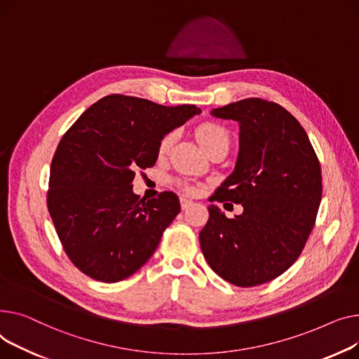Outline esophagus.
Wrapping results in <instances>:
<instances>
[{"mask_svg":"<svg viewBox=\"0 0 359 359\" xmlns=\"http://www.w3.org/2000/svg\"><path fill=\"white\" fill-rule=\"evenodd\" d=\"M180 203H181L182 210H185V208H188L189 205H191L194 201H193V200H189V198H187V197H181V198H180Z\"/></svg>","mask_w":359,"mask_h":359,"instance_id":"34e87169","label":"esophagus"}]
</instances>
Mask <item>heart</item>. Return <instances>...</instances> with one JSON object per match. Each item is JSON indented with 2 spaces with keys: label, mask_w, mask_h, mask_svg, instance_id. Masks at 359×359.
<instances>
[{
  "label": "heart",
  "mask_w": 359,
  "mask_h": 359,
  "mask_svg": "<svg viewBox=\"0 0 359 359\" xmlns=\"http://www.w3.org/2000/svg\"><path fill=\"white\" fill-rule=\"evenodd\" d=\"M196 136H197V140H198V143L201 144L204 151H207L208 147H212L213 144H216L219 142H229L227 132L222 128V126H219L216 123H203V124H200L197 130H196ZM174 137H175V133L166 135L159 143V151L165 152L168 147L171 146V143L174 142Z\"/></svg>",
  "instance_id": "b5f03b06"
}]
</instances>
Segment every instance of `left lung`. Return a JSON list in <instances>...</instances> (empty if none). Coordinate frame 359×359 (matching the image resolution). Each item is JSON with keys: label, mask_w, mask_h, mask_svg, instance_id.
Instances as JSON below:
<instances>
[{"label": "left lung", "mask_w": 359, "mask_h": 359, "mask_svg": "<svg viewBox=\"0 0 359 359\" xmlns=\"http://www.w3.org/2000/svg\"><path fill=\"white\" fill-rule=\"evenodd\" d=\"M210 114L239 124L235 170L216 196L242 204L243 213L227 219L210 204L200 246L223 280L259 285L300 257L322 201L320 163L302 124L276 102L245 98Z\"/></svg>", "instance_id": "8db88e82"}]
</instances>
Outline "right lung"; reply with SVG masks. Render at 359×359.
<instances>
[{"label": "right lung", "mask_w": 359, "mask_h": 359, "mask_svg": "<svg viewBox=\"0 0 359 359\" xmlns=\"http://www.w3.org/2000/svg\"><path fill=\"white\" fill-rule=\"evenodd\" d=\"M197 114L196 105L113 94L63 135L50 165L48 208L67 255L88 277L117 283L154 255L181 205L172 191L152 200L135 194V171L154 166L161 140Z\"/></svg>", "instance_id": "1"}]
</instances>
